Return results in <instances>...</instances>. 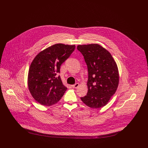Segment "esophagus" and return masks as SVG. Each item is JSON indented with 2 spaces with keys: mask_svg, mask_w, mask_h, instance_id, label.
<instances>
[{
  "mask_svg": "<svg viewBox=\"0 0 148 148\" xmlns=\"http://www.w3.org/2000/svg\"><path fill=\"white\" fill-rule=\"evenodd\" d=\"M79 86V83H76V84H75L72 85H71V86H72L73 88H78Z\"/></svg>",
  "mask_w": 148,
  "mask_h": 148,
  "instance_id": "34e87169",
  "label": "esophagus"
}]
</instances>
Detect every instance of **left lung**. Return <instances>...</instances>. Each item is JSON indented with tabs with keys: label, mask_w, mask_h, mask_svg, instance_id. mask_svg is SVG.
Masks as SVG:
<instances>
[{
	"label": "left lung",
	"mask_w": 148,
	"mask_h": 148,
	"mask_svg": "<svg viewBox=\"0 0 148 148\" xmlns=\"http://www.w3.org/2000/svg\"><path fill=\"white\" fill-rule=\"evenodd\" d=\"M77 49L84 56L88 71V91L80 99L90 108H101L117 89L119 79L117 65L110 53L97 44L79 45Z\"/></svg>",
	"instance_id": "8db88e82"
}]
</instances>
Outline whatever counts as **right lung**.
I'll return each instance as SVG.
<instances>
[{"mask_svg": "<svg viewBox=\"0 0 148 148\" xmlns=\"http://www.w3.org/2000/svg\"><path fill=\"white\" fill-rule=\"evenodd\" d=\"M75 48L74 45L54 44L40 52L33 60L28 72L29 90L40 104L52 106L63 96L67 88L56 74Z\"/></svg>", "mask_w": 148, "mask_h": 148, "instance_id": "obj_1", "label": "right lung"}]
</instances>
